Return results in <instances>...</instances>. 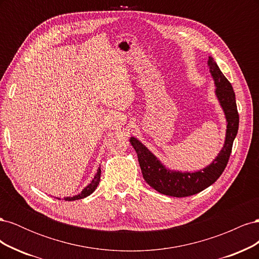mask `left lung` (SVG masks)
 I'll use <instances>...</instances> for the list:
<instances>
[{"label":"left lung","mask_w":259,"mask_h":259,"mask_svg":"<svg viewBox=\"0 0 259 259\" xmlns=\"http://www.w3.org/2000/svg\"><path fill=\"white\" fill-rule=\"evenodd\" d=\"M208 67L215 81L216 96L224 109L227 119V133L225 145L217 158L208 166L194 173H182L167 169L161 162L137 140L131 138V144L137 152L142 173L149 186L158 192L169 197L184 198L197 194L213 185L221 177L229 161L233 140L239 130V113L236 103V94L231 83L227 80L213 57H208Z\"/></svg>","instance_id":"1"}]
</instances>
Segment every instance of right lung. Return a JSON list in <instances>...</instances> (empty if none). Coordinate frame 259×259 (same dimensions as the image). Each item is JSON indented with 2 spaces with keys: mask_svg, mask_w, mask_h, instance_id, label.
<instances>
[{
  "mask_svg": "<svg viewBox=\"0 0 259 259\" xmlns=\"http://www.w3.org/2000/svg\"><path fill=\"white\" fill-rule=\"evenodd\" d=\"M100 174H101V170H100V167H99L95 177H94V179L92 180V183L88 187H85L81 193H79L77 195H74V197H67V198H65V201H75V200H80V199L89 197V195L95 191V189L97 188V186L100 182Z\"/></svg>",
  "mask_w": 259,
  "mask_h": 259,
  "instance_id": "add662e5",
  "label": "right lung"
}]
</instances>
